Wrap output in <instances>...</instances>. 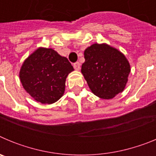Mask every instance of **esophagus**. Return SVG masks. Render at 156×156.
Masks as SVG:
<instances>
[{
	"label": "esophagus",
	"instance_id": "obj_1",
	"mask_svg": "<svg viewBox=\"0 0 156 156\" xmlns=\"http://www.w3.org/2000/svg\"><path fill=\"white\" fill-rule=\"evenodd\" d=\"M73 67L76 70H77V71H78V70H80V62L74 63Z\"/></svg>",
	"mask_w": 156,
	"mask_h": 156
}]
</instances>
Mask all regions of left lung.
<instances>
[{
  "mask_svg": "<svg viewBox=\"0 0 156 156\" xmlns=\"http://www.w3.org/2000/svg\"><path fill=\"white\" fill-rule=\"evenodd\" d=\"M81 73L94 95L112 99L123 91L130 73L129 61L118 49L103 44H94L84 51Z\"/></svg>",
  "mask_w": 156,
  "mask_h": 156,
  "instance_id": "1",
  "label": "left lung"
}]
</instances>
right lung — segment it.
<instances>
[{"label": "right lung", "instance_id": "right-lung-1", "mask_svg": "<svg viewBox=\"0 0 156 156\" xmlns=\"http://www.w3.org/2000/svg\"><path fill=\"white\" fill-rule=\"evenodd\" d=\"M73 70L67 58L52 48L40 47L23 62L19 79L36 101L51 105L63 96L66 78Z\"/></svg>", "mask_w": 156, "mask_h": 156}]
</instances>
